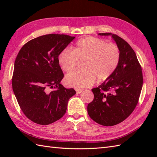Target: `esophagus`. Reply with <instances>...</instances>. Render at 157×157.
<instances>
[{"mask_svg": "<svg viewBox=\"0 0 157 157\" xmlns=\"http://www.w3.org/2000/svg\"><path fill=\"white\" fill-rule=\"evenodd\" d=\"M75 91H76V93L77 94H80V93H82V91H83V90H82V89H75Z\"/></svg>", "mask_w": 157, "mask_h": 157, "instance_id": "1", "label": "esophagus"}]
</instances>
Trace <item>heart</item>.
Returning <instances> with one entry per match:
<instances>
[{"mask_svg": "<svg viewBox=\"0 0 157 157\" xmlns=\"http://www.w3.org/2000/svg\"><path fill=\"white\" fill-rule=\"evenodd\" d=\"M78 59H84L82 63L84 69L68 73L65 82L79 89L92 86L96 78L98 81L108 79L117 67L120 52L114 44H106L97 38L86 37L77 42L73 51L64 49L59 55V65L66 72L75 69Z\"/></svg>", "mask_w": 157, "mask_h": 157, "instance_id": "b5f03b06", "label": "heart"}]
</instances>
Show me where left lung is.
Instances as JSON below:
<instances>
[{
  "label": "left lung",
  "mask_w": 157,
  "mask_h": 157,
  "mask_svg": "<svg viewBox=\"0 0 157 157\" xmlns=\"http://www.w3.org/2000/svg\"><path fill=\"white\" fill-rule=\"evenodd\" d=\"M111 36L120 52L117 67L108 79L92 89L94 100L88 105V113L100 125L113 126L128 118L138 104L143 84L141 66L134 50L119 36Z\"/></svg>",
  "instance_id": "1"
}]
</instances>
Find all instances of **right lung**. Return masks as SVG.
<instances>
[{
  "label": "right lung",
  "mask_w": 157,
  "mask_h": 157,
  "mask_svg": "<svg viewBox=\"0 0 157 157\" xmlns=\"http://www.w3.org/2000/svg\"><path fill=\"white\" fill-rule=\"evenodd\" d=\"M73 36L47 34L28 42L14 63L13 90L27 117L40 125H48L65 115L69 99L76 94L61 84L64 77L59 55ZM55 88L52 91L48 88Z\"/></svg>",
  "instance_id": "1"
}]
</instances>
